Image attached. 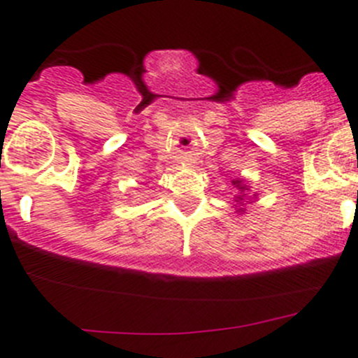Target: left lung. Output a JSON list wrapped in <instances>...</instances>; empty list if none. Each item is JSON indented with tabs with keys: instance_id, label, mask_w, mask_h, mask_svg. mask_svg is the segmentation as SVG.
<instances>
[{
	"instance_id": "8db88e82",
	"label": "left lung",
	"mask_w": 358,
	"mask_h": 358,
	"mask_svg": "<svg viewBox=\"0 0 358 358\" xmlns=\"http://www.w3.org/2000/svg\"><path fill=\"white\" fill-rule=\"evenodd\" d=\"M239 182V181H238ZM238 182H236V185H238ZM241 189H245V186H241ZM241 196H243V195H241ZM241 196H238V199H241Z\"/></svg>"
}]
</instances>
